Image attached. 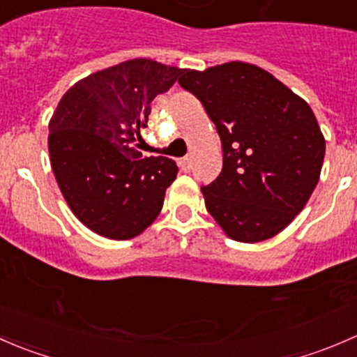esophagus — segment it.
Wrapping results in <instances>:
<instances>
[{
	"instance_id": "obj_1",
	"label": "esophagus",
	"mask_w": 357,
	"mask_h": 357,
	"mask_svg": "<svg viewBox=\"0 0 357 357\" xmlns=\"http://www.w3.org/2000/svg\"><path fill=\"white\" fill-rule=\"evenodd\" d=\"M178 164H179V167H181V171L190 172V169H192V158L183 157V158H179Z\"/></svg>"
}]
</instances>
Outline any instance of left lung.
Masks as SVG:
<instances>
[{"mask_svg": "<svg viewBox=\"0 0 357 357\" xmlns=\"http://www.w3.org/2000/svg\"><path fill=\"white\" fill-rule=\"evenodd\" d=\"M222 143V171L204 186L205 207L231 240L257 243L287 228L321 174L325 136L305 100L264 68L228 62L185 68Z\"/></svg>", "mask_w": 357, "mask_h": 357, "instance_id": "obj_1", "label": "left lung"}]
</instances>
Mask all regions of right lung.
<instances>
[{
	"instance_id": "1",
	"label": "right lung",
	"mask_w": 357,
	"mask_h": 357,
	"mask_svg": "<svg viewBox=\"0 0 357 357\" xmlns=\"http://www.w3.org/2000/svg\"><path fill=\"white\" fill-rule=\"evenodd\" d=\"M183 68L135 59L93 72L67 89L50 119L48 150L59 188L75 218L110 240L145 231L178 174L167 157L132 146L150 105Z\"/></svg>"
}]
</instances>
